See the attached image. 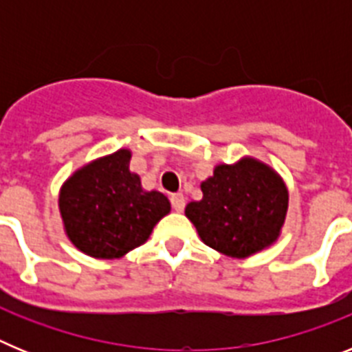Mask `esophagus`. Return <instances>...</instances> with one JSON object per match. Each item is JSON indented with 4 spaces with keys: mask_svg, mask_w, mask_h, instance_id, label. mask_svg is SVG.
Masks as SVG:
<instances>
[{
    "mask_svg": "<svg viewBox=\"0 0 352 352\" xmlns=\"http://www.w3.org/2000/svg\"><path fill=\"white\" fill-rule=\"evenodd\" d=\"M170 204H173L174 211L182 213L183 208H185V197H183V194H173V195H170Z\"/></svg>",
    "mask_w": 352,
    "mask_h": 352,
    "instance_id": "esophagus-1",
    "label": "esophagus"
}]
</instances>
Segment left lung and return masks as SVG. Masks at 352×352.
<instances>
[{
    "instance_id": "left-lung-1",
    "label": "left lung",
    "mask_w": 352,
    "mask_h": 352,
    "mask_svg": "<svg viewBox=\"0 0 352 352\" xmlns=\"http://www.w3.org/2000/svg\"><path fill=\"white\" fill-rule=\"evenodd\" d=\"M201 190L203 199L186 204L185 214L204 245L232 259H247L278 241L289 192L272 166L254 157L217 164Z\"/></svg>"
}]
</instances>
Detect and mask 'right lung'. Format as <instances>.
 Returning a JSON list of instances; mask_svg holds the SVG:
<instances>
[{
  "label": "right lung",
  "instance_id": "add662e5",
  "mask_svg": "<svg viewBox=\"0 0 352 352\" xmlns=\"http://www.w3.org/2000/svg\"><path fill=\"white\" fill-rule=\"evenodd\" d=\"M132 151L121 148L84 164L65 179L58 195L63 231L79 252L95 259H121L146 243L170 213L158 190H144L129 167Z\"/></svg>",
  "mask_w": 352,
  "mask_h": 352
}]
</instances>
